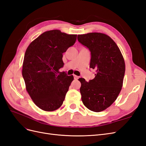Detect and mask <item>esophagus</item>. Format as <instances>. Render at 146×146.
<instances>
[{
    "mask_svg": "<svg viewBox=\"0 0 146 146\" xmlns=\"http://www.w3.org/2000/svg\"><path fill=\"white\" fill-rule=\"evenodd\" d=\"M79 78V77L78 76H74V79L75 80H77V79Z\"/></svg>",
    "mask_w": 146,
    "mask_h": 146,
    "instance_id": "1",
    "label": "esophagus"
}]
</instances>
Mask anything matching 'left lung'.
I'll use <instances>...</instances> for the list:
<instances>
[{"label":"left lung","mask_w":146,"mask_h":146,"mask_svg":"<svg viewBox=\"0 0 146 146\" xmlns=\"http://www.w3.org/2000/svg\"><path fill=\"white\" fill-rule=\"evenodd\" d=\"M78 41L91 52L90 68L95 77L88 82L80 78L84 105L94 112L104 111L117 99L125 74V62L119 47L108 35L89 33L78 35Z\"/></svg>","instance_id":"obj_1"}]
</instances>
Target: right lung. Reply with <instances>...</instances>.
Segmentation results:
<instances>
[{
  "instance_id": "1",
  "label": "right lung",
  "mask_w": 146,
  "mask_h": 146,
  "mask_svg": "<svg viewBox=\"0 0 146 146\" xmlns=\"http://www.w3.org/2000/svg\"><path fill=\"white\" fill-rule=\"evenodd\" d=\"M76 39L77 35L49 30L31 42L25 51L22 73L26 90L42 110L54 111L63 104L74 77L59 69L64 66L63 54Z\"/></svg>"
}]
</instances>
